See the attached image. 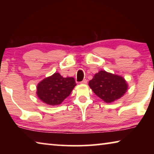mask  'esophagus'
<instances>
[{
  "label": "esophagus",
  "mask_w": 154,
  "mask_h": 154,
  "mask_svg": "<svg viewBox=\"0 0 154 154\" xmlns=\"http://www.w3.org/2000/svg\"><path fill=\"white\" fill-rule=\"evenodd\" d=\"M87 82H88L87 79H83L82 82H81V83H83V84H86V83H87Z\"/></svg>",
  "instance_id": "esophagus-1"
}]
</instances>
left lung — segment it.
<instances>
[{
    "label": "left lung",
    "mask_w": 154,
    "mask_h": 154,
    "mask_svg": "<svg viewBox=\"0 0 154 154\" xmlns=\"http://www.w3.org/2000/svg\"><path fill=\"white\" fill-rule=\"evenodd\" d=\"M89 86L96 96L106 103L120 98L128 90V84L123 77L105 71L96 73L89 82Z\"/></svg>",
    "instance_id": "8db88e82"
}]
</instances>
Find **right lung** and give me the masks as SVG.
Segmentation results:
<instances>
[{
  "label": "right lung",
  "mask_w": 154,
  "mask_h": 154,
  "mask_svg": "<svg viewBox=\"0 0 154 154\" xmlns=\"http://www.w3.org/2000/svg\"><path fill=\"white\" fill-rule=\"evenodd\" d=\"M75 85L73 77L64 78L56 72L38 83L36 94L41 100L49 105H58L70 95Z\"/></svg>",
  "instance_id": "right-lung-1"
}]
</instances>
